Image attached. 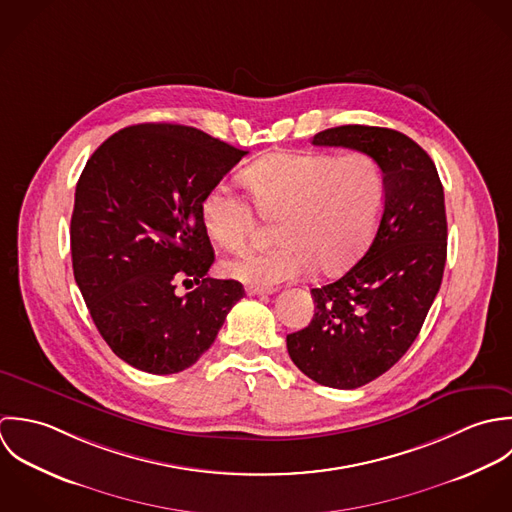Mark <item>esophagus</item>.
Here are the masks:
<instances>
[{"label":"esophagus","instance_id":"34e87169","mask_svg":"<svg viewBox=\"0 0 512 512\" xmlns=\"http://www.w3.org/2000/svg\"><path fill=\"white\" fill-rule=\"evenodd\" d=\"M247 291V295L249 297H263V295H271V293H275V289H271V287H247L245 289Z\"/></svg>","mask_w":512,"mask_h":512}]
</instances>
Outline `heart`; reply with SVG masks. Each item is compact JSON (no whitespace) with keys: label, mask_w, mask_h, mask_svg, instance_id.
I'll return each mask as SVG.
<instances>
[{"label":"heart","mask_w":512,"mask_h":512,"mask_svg":"<svg viewBox=\"0 0 512 512\" xmlns=\"http://www.w3.org/2000/svg\"><path fill=\"white\" fill-rule=\"evenodd\" d=\"M241 182L263 217H279V245L223 263L227 277L257 287L297 279L312 267L320 275L348 269L370 245L386 204L382 166L362 150L275 152L247 166ZM200 217L211 241L229 251L241 249L255 225L253 207L225 184L205 192Z\"/></svg>","instance_id":"heart-1"}]
</instances>
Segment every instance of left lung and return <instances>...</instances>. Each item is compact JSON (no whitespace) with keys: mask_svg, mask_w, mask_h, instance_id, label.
I'll return each instance as SVG.
<instances>
[{"mask_svg":"<svg viewBox=\"0 0 512 512\" xmlns=\"http://www.w3.org/2000/svg\"><path fill=\"white\" fill-rule=\"evenodd\" d=\"M312 144L368 152L386 178L370 247L338 281L310 291V324L287 334L289 356L305 376L354 390L408 352L437 297L447 259L443 186L427 152L392 128L346 124L314 134Z\"/></svg>","mask_w":512,"mask_h":512,"instance_id":"1","label":"left lung"}]
</instances>
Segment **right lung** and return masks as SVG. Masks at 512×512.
<instances>
[{"instance_id": "1", "label": "right lung", "mask_w": 512, "mask_h": 512, "mask_svg": "<svg viewBox=\"0 0 512 512\" xmlns=\"http://www.w3.org/2000/svg\"><path fill=\"white\" fill-rule=\"evenodd\" d=\"M180 124L118 130L89 158L71 217L73 273L110 350L136 370L176 374L200 360L245 295L209 279L200 204L245 156ZM182 282L199 287L184 298Z\"/></svg>"}]
</instances>
